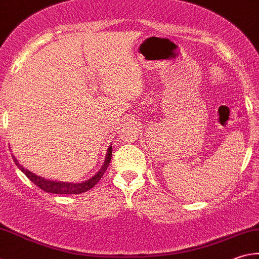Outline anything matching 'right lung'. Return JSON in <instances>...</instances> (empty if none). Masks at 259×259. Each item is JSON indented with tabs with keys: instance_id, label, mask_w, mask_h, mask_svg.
Returning <instances> with one entry per match:
<instances>
[{
	"instance_id": "obj_1",
	"label": "right lung",
	"mask_w": 259,
	"mask_h": 259,
	"mask_svg": "<svg viewBox=\"0 0 259 259\" xmlns=\"http://www.w3.org/2000/svg\"><path fill=\"white\" fill-rule=\"evenodd\" d=\"M111 152H113V148L109 146L108 151H107V157L105 159V162L102 164L101 169L97 172L94 177H91L90 179L85 180V182L82 183H65V182H57V180H48L42 177H39V176L35 175L31 171H29L26 168H23L22 165L19 163V161L14 158L13 155V160L16 164L18 165V168L21 170V171L27 176V177L31 180V182L38 186L39 188H41L42 190H45L47 193H53V194H81L88 192V190L91 189L95 185L99 182L100 178L104 176L105 171L108 168V165L110 163V159H111Z\"/></svg>"
}]
</instances>
